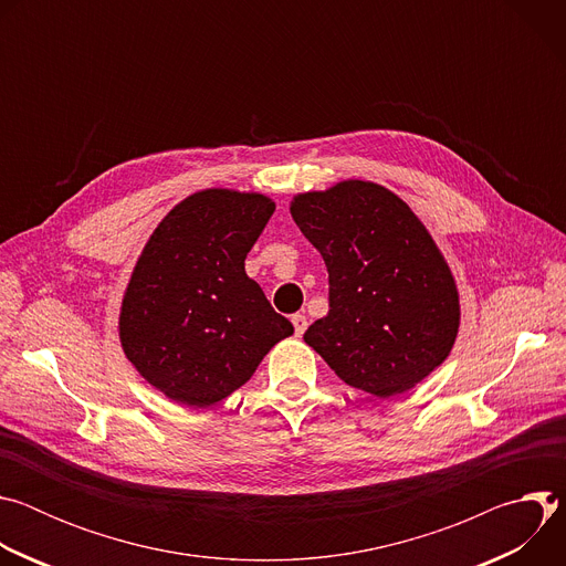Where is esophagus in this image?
I'll return each mask as SVG.
<instances>
[{
  "instance_id": "obj_1",
  "label": "esophagus",
  "mask_w": 566,
  "mask_h": 566,
  "mask_svg": "<svg viewBox=\"0 0 566 566\" xmlns=\"http://www.w3.org/2000/svg\"><path fill=\"white\" fill-rule=\"evenodd\" d=\"M291 322H293V327H295V336H302L304 332H306V315H302V313H295L293 317H291Z\"/></svg>"
}]
</instances>
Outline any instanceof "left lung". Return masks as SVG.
<instances>
[{
    "label": "left lung",
    "mask_w": 566,
    "mask_h": 566,
    "mask_svg": "<svg viewBox=\"0 0 566 566\" xmlns=\"http://www.w3.org/2000/svg\"><path fill=\"white\" fill-rule=\"evenodd\" d=\"M291 214L329 271V313L304 343L352 387L378 398L412 389L459 329L457 286L426 226L369 181L297 195Z\"/></svg>",
    "instance_id": "8db88e82"
}]
</instances>
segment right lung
Returning a JSON list of instances; mask_svg holds the SVG:
<instances>
[{
	"instance_id": "right-lung-1",
	"label": "right lung",
	"mask_w": 566,
	"mask_h": 566,
	"mask_svg": "<svg viewBox=\"0 0 566 566\" xmlns=\"http://www.w3.org/2000/svg\"><path fill=\"white\" fill-rule=\"evenodd\" d=\"M273 210L262 195L197 192L158 223L136 262L120 343L138 374L181 406L230 396L293 334L244 271Z\"/></svg>"
}]
</instances>
